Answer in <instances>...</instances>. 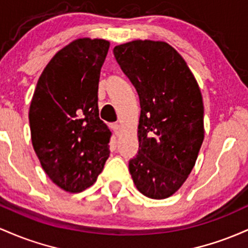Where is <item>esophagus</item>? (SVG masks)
Instances as JSON below:
<instances>
[{"instance_id": "obj_1", "label": "esophagus", "mask_w": 248, "mask_h": 248, "mask_svg": "<svg viewBox=\"0 0 248 248\" xmlns=\"http://www.w3.org/2000/svg\"><path fill=\"white\" fill-rule=\"evenodd\" d=\"M111 129H112V131L115 132L116 136H118L119 132H121V125L118 123H112L111 124Z\"/></svg>"}]
</instances>
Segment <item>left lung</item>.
Instances as JSON below:
<instances>
[{
	"instance_id": "1",
	"label": "left lung",
	"mask_w": 248,
	"mask_h": 248,
	"mask_svg": "<svg viewBox=\"0 0 248 248\" xmlns=\"http://www.w3.org/2000/svg\"><path fill=\"white\" fill-rule=\"evenodd\" d=\"M113 54L140 102L138 155L129 161L137 190L165 199L182 187L204 140V104L184 58L169 43L136 40Z\"/></svg>"
}]
</instances>
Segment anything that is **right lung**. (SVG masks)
<instances>
[{"mask_svg": "<svg viewBox=\"0 0 248 248\" xmlns=\"http://www.w3.org/2000/svg\"><path fill=\"white\" fill-rule=\"evenodd\" d=\"M110 42L78 38L50 60L29 109L31 141L54 184L87 190L109 158L111 131L99 119L98 83Z\"/></svg>", "mask_w": 248, "mask_h": 248, "instance_id": "add662e5", "label": "right lung"}]
</instances>
